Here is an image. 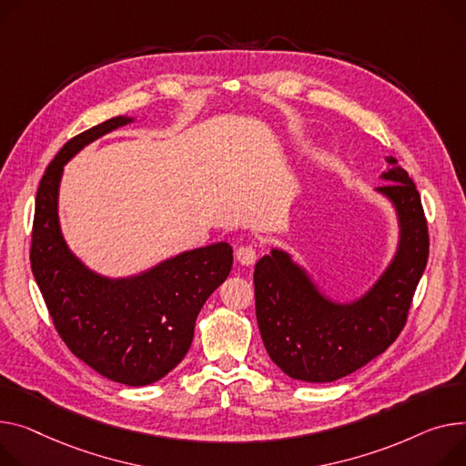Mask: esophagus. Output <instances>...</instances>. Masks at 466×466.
I'll list each match as a JSON object with an SVG mask.
<instances>
[{"instance_id": "1", "label": "esophagus", "mask_w": 466, "mask_h": 466, "mask_svg": "<svg viewBox=\"0 0 466 466\" xmlns=\"http://www.w3.org/2000/svg\"><path fill=\"white\" fill-rule=\"evenodd\" d=\"M257 249L253 245H241L236 251V258L241 266H253L257 262Z\"/></svg>"}]
</instances>
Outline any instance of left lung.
Masks as SVG:
<instances>
[{
    "mask_svg": "<svg viewBox=\"0 0 466 466\" xmlns=\"http://www.w3.org/2000/svg\"><path fill=\"white\" fill-rule=\"evenodd\" d=\"M375 191L395 209L391 260L360 298H329L292 255L271 247L255 266L257 322L271 361L294 380L324 384L380 356L405 328L429 257L427 221L412 177L386 157Z\"/></svg>",
    "mask_w": 466,
    "mask_h": 466,
    "instance_id": "8db88e82",
    "label": "left lung"
}]
</instances>
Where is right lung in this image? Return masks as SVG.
I'll use <instances>...</instances> for the list:
<instances>
[{"label":"right lung","instance_id":"obj_1","mask_svg":"<svg viewBox=\"0 0 466 466\" xmlns=\"http://www.w3.org/2000/svg\"><path fill=\"white\" fill-rule=\"evenodd\" d=\"M133 121L127 116L106 119L59 149L37 189L29 260L69 350L114 382L147 386L187 354L200 309L228 277L234 257L232 247L219 241L112 279L87 268L69 249L57 213L64 167L93 140Z\"/></svg>","mask_w":466,"mask_h":466}]
</instances>
